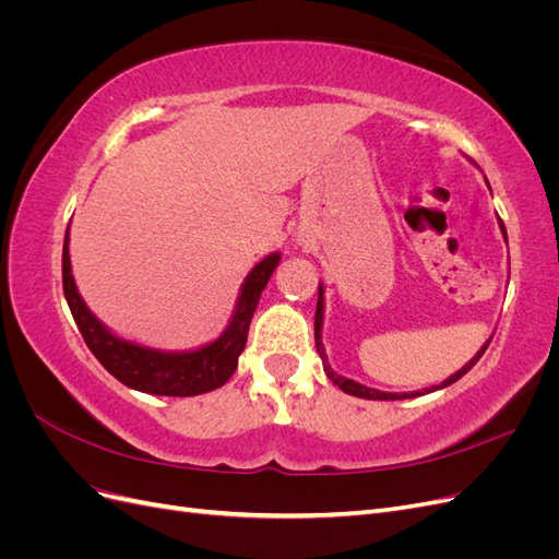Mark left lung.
I'll list each match as a JSON object with an SVG mask.
<instances>
[{"label": "left lung", "instance_id": "left-lung-1", "mask_svg": "<svg viewBox=\"0 0 559 559\" xmlns=\"http://www.w3.org/2000/svg\"><path fill=\"white\" fill-rule=\"evenodd\" d=\"M487 186H489V183H487ZM499 228H501V233H503V240L509 242V238H506V226H503L501 218H499ZM321 326H324V284L319 282V298H317V312H314V345H317V352H319V357H321V364H324V373L329 376V380H331L333 384L341 386L345 394L359 396V399H370V401H401V399H415V396H421V394H431V392H436V389L450 386L452 382H456L460 378H464V376L468 373V370H471L473 366H476V361H478V359L483 357V354H485V349H487L489 341H492V337H489V341L478 349L476 357H473L466 366H462L460 370H456V373H452L448 380H443L441 384H436V386H431V389H421V392H403V394H392V392H380V389L359 384V382H354V380H349V378H345V376H337L335 370L331 368V364H329L324 343H321Z\"/></svg>", "mask_w": 559, "mask_h": 559}]
</instances>
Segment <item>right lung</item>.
I'll list each match as a JSON object with an SVG mask.
<instances>
[{"label": "right lung", "instance_id": "obj_1", "mask_svg": "<svg viewBox=\"0 0 559 559\" xmlns=\"http://www.w3.org/2000/svg\"><path fill=\"white\" fill-rule=\"evenodd\" d=\"M280 259L282 253L273 251L249 270L228 326L216 341L183 352H167L126 341V337L109 331L88 310L72 275L70 228L64 233L62 245V289L83 341L95 354V359L118 382L154 396H198L224 386L238 368V359L247 345L251 317L257 312L261 292L265 289L270 275L275 273Z\"/></svg>", "mask_w": 559, "mask_h": 559}]
</instances>
